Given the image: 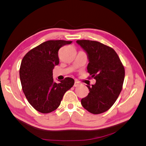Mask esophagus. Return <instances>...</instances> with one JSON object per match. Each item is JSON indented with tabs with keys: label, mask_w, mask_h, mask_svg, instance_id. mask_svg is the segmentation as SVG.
Listing matches in <instances>:
<instances>
[{
	"label": "esophagus",
	"mask_w": 146,
	"mask_h": 146,
	"mask_svg": "<svg viewBox=\"0 0 146 146\" xmlns=\"http://www.w3.org/2000/svg\"><path fill=\"white\" fill-rule=\"evenodd\" d=\"M80 84H80V83L79 82L75 80V84H74V87H78L79 85H80Z\"/></svg>",
	"instance_id": "34e87169"
}]
</instances>
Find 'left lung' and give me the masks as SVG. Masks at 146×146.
Listing matches in <instances>:
<instances>
[{
  "mask_svg": "<svg viewBox=\"0 0 146 146\" xmlns=\"http://www.w3.org/2000/svg\"><path fill=\"white\" fill-rule=\"evenodd\" d=\"M87 55L88 72L96 80L88 96L81 100L82 106L92 114L108 111L120 94L125 78V69L113 48L101 42L88 40H76Z\"/></svg>",
  "mask_w": 146,
  "mask_h": 146,
  "instance_id": "left-lung-1",
  "label": "left lung"
}]
</instances>
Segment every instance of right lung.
<instances>
[{
    "label": "right lung",
    "mask_w": 146,
    "mask_h": 146,
    "mask_svg": "<svg viewBox=\"0 0 146 146\" xmlns=\"http://www.w3.org/2000/svg\"><path fill=\"white\" fill-rule=\"evenodd\" d=\"M72 41L48 40L30 50L23 58L19 77L23 91L29 103L42 113L58 108L64 94L75 81L64 78L59 84L54 82L52 70L59 64L58 50Z\"/></svg>",
    "instance_id": "right-lung-1"
}]
</instances>
